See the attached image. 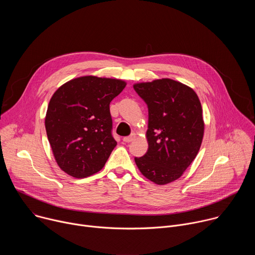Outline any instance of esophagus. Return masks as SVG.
Instances as JSON below:
<instances>
[{
    "label": "esophagus",
    "instance_id": "34e87169",
    "mask_svg": "<svg viewBox=\"0 0 255 255\" xmlns=\"http://www.w3.org/2000/svg\"><path fill=\"white\" fill-rule=\"evenodd\" d=\"M135 137H136V136H135V134H132V135H130V136H126V137H124V138H123V141H124V142L129 143V142L133 141Z\"/></svg>",
    "mask_w": 255,
    "mask_h": 255
}]
</instances>
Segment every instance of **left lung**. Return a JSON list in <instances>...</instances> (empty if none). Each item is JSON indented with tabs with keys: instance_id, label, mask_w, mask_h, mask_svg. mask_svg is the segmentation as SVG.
<instances>
[{
	"instance_id": "1",
	"label": "left lung",
	"mask_w": 255,
	"mask_h": 255,
	"mask_svg": "<svg viewBox=\"0 0 255 255\" xmlns=\"http://www.w3.org/2000/svg\"><path fill=\"white\" fill-rule=\"evenodd\" d=\"M133 88L148 107V150L135 157V163L154 184H169L183 175L200 150L205 130L200 99L192 88L171 79Z\"/></svg>"
}]
</instances>
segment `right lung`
<instances>
[{"mask_svg":"<svg viewBox=\"0 0 255 255\" xmlns=\"http://www.w3.org/2000/svg\"><path fill=\"white\" fill-rule=\"evenodd\" d=\"M126 85L118 79L84 76L52 95L45 129L54 159L65 173L85 178L104 167L117 145L111 134L110 103Z\"/></svg>","mask_w":255,"mask_h":255,"instance_id":"add662e5","label":"right lung"}]
</instances>
